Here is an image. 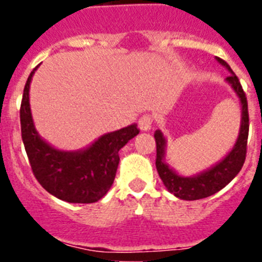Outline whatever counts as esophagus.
Segmentation results:
<instances>
[{"label": "esophagus", "instance_id": "obj_1", "mask_svg": "<svg viewBox=\"0 0 262 262\" xmlns=\"http://www.w3.org/2000/svg\"><path fill=\"white\" fill-rule=\"evenodd\" d=\"M152 122H154V119H152L151 115H143V117L139 119V128L142 129V131H149L152 127Z\"/></svg>", "mask_w": 262, "mask_h": 262}]
</instances>
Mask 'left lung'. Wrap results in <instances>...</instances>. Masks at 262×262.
Segmentation results:
<instances>
[{
  "label": "left lung",
  "mask_w": 262,
  "mask_h": 262,
  "mask_svg": "<svg viewBox=\"0 0 262 262\" xmlns=\"http://www.w3.org/2000/svg\"><path fill=\"white\" fill-rule=\"evenodd\" d=\"M216 61L223 66L230 72V76L226 78V82L232 88L235 94L237 96L242 106V120H240L239 135L236 139L235 144L223 159L212 165L211 168L206 169L198 174L185 177L178 174L174 169L170 168L165 161L166 152V139L164 134L156 129L155 131V140H156V168L160 178L169 193L185 201L202 200L206 196L222 190L226 185L230 184L233 178L240 172L243 164L245 161L247 155V140H248L249 129V117H248V103L245 97L244 90L240 85L239 78L232 72L231 67L224 60L215 57Z\"/></svg>",
  "instance_id": "1"
}]
</instances>
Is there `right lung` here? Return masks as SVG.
I'll list each match as a JSON object with an SVG mask.
<instances>
[{
  "label": "right lung",
  "instance_id": "add662e5",
  "mask_svg": "<svg viewBox=\"0 0 262 262\" xmlns=\"http://www.w3.org/2000/svg\"><path fill=\"white\" fill-rule=\"evenodd\" d=\"M38 67L27 78L20 103L22 140L34 176L59 200L69 203L97 202L110 190L119 164L118 152L138 135V124L105 134L78 151L52 147L36 131L30 107V84Z\"/></svg>",
  "mask_w": 262,
  "mask_h": 262
}]
</instances>
